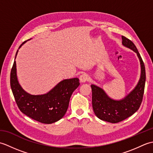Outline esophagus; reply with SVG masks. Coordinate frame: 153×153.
Listing matches in <instances>:
<instances>
[{"mask_svg": "<svg viewBox=\"0 0 153 153\" xmlns=\"http://www.w3.org/2000/svg\"><path fill=\"white\" fill-rule=\"evenodd\" d=\"M89 79V76L86 74H82L79 77V80L82 83H85V82H87V81H88Z\"/></svg>", "mask_w": 153, "mask_h": 153, "instance_id": "esophagus-1", "label": "esophagus"}]
</instances>
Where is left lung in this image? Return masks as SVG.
<instances>
[{
  "label": "left lung",
  "instance_id": "8db88e82",
  "mask_svg": "<svg viewBox=\"0 0 153 153\" xmlns=\"http://www.w3.org/2000/svg\"><path fill=\"white\" fill-rule=\"evenodd\" d=\"M122 45L137 54L140 62L141 76L137 85L130 93L120 100H115L107 95L101 87L92 84V105L97 117L103 121L118 123L128 118L137 111L143 97L146 81L145 68L140 54L131 41L122 36Z\"/></svg>",
  "mask_w": 153,
  "mask_h": 153
}]
</instances>
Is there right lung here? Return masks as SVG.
Instances as JSON below:
<instances>
[{
	"instance_id": "add662e5",
	"label": "right lung",
	"mask_w": 153,
	"mask_h": 153,
	"mask_svg": "<svg viewBox=\"0 0 153 153\" xmlns=\"http://www.w3.org/2000/svg\"><path fill=\"white\" fill-rule=\"evenodd\" d=\"M25 43L26 41L24 42L18 50ZM79 85V79L77 77L66 79L47 93L31 95L25 91L18 82L15 60L11 70L10 86L19 109L30 118L43 123L50 124L63 118L68 108L70 97Z\"/></svg>"
}]
</instances>
